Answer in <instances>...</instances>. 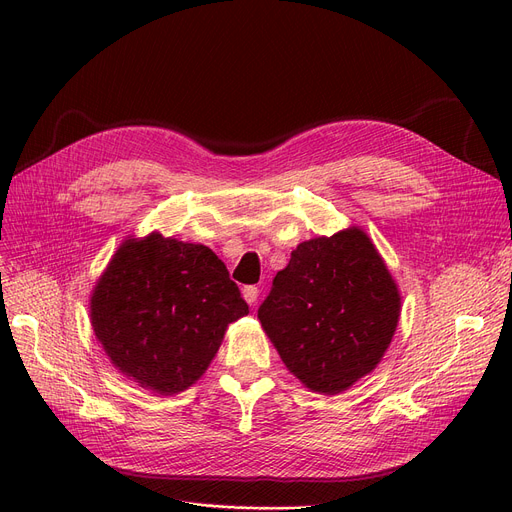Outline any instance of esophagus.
Listing matches in <instances>:
<instances>
[{
    "mask_svg": "<svg viewBox=\"0 0 512 512\" xmlns=\"http://www.w3.org/2000/svg\"><path fill=\"white\" fill-rule=\"evenodd\" d=\"M242 297H245V301L249 305H255L257 299H259V288L257 286H245V288H242Z\"/></svg>",
    "mask_w": 512,
    "mask_h": 512,
    "instance_id": "esophagus-1",
    "label": "esophagus"
}]
</instances>
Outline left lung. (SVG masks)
Masks as SVG:
<instances>
[{
  "label": "left lung",
  "mask_w": 512,
  "mask_h": 512,
  "mask_svg": "<svg viewBox=\"0 0 512 512\" xmlns=\"http://www.w3.org/2000/svg\"><path fill=\"white\" fill-rule=\"evenodd\" d=\"M398 315V288L359 228L301 242L257 311L288 371L321 394L380 363Z\"/></svg>",
  "instance_id": "left-lung-1"
}]
</instances>
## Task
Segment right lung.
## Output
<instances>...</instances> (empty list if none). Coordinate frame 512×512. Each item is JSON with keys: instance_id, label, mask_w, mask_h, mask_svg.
<instances>
[{"instance_id": "1", "label": "right lung", "mask_w": 512, "mask_h": 512, "mask_svg": "<svg viewBox=\"0 0 512 512\" xmlns=\"http://www.w3.org/2000/svg\"><path fill=\"white\" fill-rule=\"evenodd\" d=\"M247 313L218 255L155 232L124 242L91 299L93 330L107 357L157 394L195 384L228 324Z\"/></svg>"}]
</instances>
